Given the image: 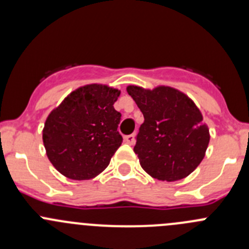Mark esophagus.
I'll return each instance as SVG.
<instances>
[{
	"label": "esophagus",
	"instance_id": "obj_1",
	"mask_svg": "<svg viewBox=\"0 0 249 249\" xmlns=\"http://www.w3.org/2000/svg\"><path fill=\"white\" fill-rule=\"evenodd\" d=\"M124 141L126 143H129V144H134L135 143V135H126V136H124Z\"/></svg>",
	"mask_w": 249,
	"mask_h": 249
}]
</instances>
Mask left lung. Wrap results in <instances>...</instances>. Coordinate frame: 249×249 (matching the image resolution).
Masks as SVG:
<instances>
[{"label": "left lung", "instance_id": "left-lung-1", "mask_svg": "<svg viewBox=\"0 0 249 249\" xmlns=\"http://www.w3.org/2000/svg\"><path fill=\"white\" fill-rule=\"evenodd\" d=\"M126 90L144 117L134 147L142 169L166 182L190 175L202 161L210 142L199 108L170 87L145 90L130 85Z\"/></svg>", "mask_w": 249, "mask_h": 249}]
</instances>
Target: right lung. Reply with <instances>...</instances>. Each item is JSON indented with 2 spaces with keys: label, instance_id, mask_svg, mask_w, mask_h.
<instances>
[{
  "label": "right lung",
  "instance_id": "obj_1",
  "mask_svg": "<svg viewBox=\"0 0 249 249\" xmlns=\"http://www.w3.org/2000/svg\"><path fill=\"white\" fill-rule=\"evenodd\" d=\"M120 91L90 84L74 90L48 115L43 143L53 166L67 178L91 179L109 165L123 142L122 114L114 109Z\"/></svg>",
  "mask_w": 249,
  "mask_h": 249
}]
</instances>
